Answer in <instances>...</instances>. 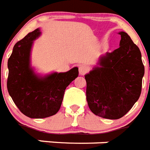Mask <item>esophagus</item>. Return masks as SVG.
<instances>
[{
  "mask_svg": "<svg viewBox=\"0 0 150 150\" xmlns=\"http://www.w3.org/2000/svg\"><path fill=\"white\" fill-rule=\"evenodd\" d=\"M79 71L80 75H84L88 72V67L85 66V65H81L79 67Z\"/></svg>",
  "mask_w": 150,
  "mask_h": 150,
  "instance_id": "34e87169",
  "label": "esophagus"
}]
</instances>
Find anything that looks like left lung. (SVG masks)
I'll return each instance as SVG.
<instances>
[{"instance_id": "1", "label": "left lung", "mask_w": 150, "mask_h": 150, "mask_svg": "<svg viewBox=\"0 0 150 150\" xmlns=\"http://www.w3.org/2000/svg\"><path fill=\"white\" fill-rule=\"evenodd\" d=\"M120 47L100 57L97 67L85 75L86 100L96 116L117 120L139 100L145 68L139 47L121 31Z\"/></svg>"}]
</instances>
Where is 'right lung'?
Instances as JSON below:
<instances>
[{
    "label": "right lung",
    "mask_w": 150,
    "mask_h": 150,
    "mask_svg": "<svg viewBox=\"0 0 150 150\" xmlns=\"http://www.w3.org/2000/svg\"><path fill=\"white\" fill-rule=\"evenodd\" d=\"M41 35L34 30L15 45L8 60L9 95L20 112L30 118L42 119L53 116L59 111L65 89L79 75V68L67 72H53L40 76L30 66L33 42Z\"/></svg>",
    "instance_id": "obj_1"
}]
</instances>
